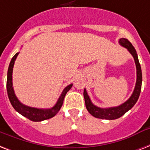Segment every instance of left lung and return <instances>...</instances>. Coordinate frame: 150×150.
I'll list each match as a JSON object with an SVG mask.
<instances>
[{
    "label": "left lung",
    "instance_id": "1",
    "mask_svg": "<svg viewBox=\"0 0 150 150\" xmlns=\"http://www.w3.org/2000/svg\"><path fill=\"white\" fill-rule=\"evenodd\" d=\"M120 45L125 47L128 50V52L132 54L134 59V62L136 65V70H137V79L135 87H134V91L132 93V96L127 99L125 103H124L121 105L116 106V107H110V108H100L96 106L91 103V99L89 98L87 91L84 88L83 90V97H84V101H85V105L87 110L93 117L99 119H105V120H115L117 118H120L125 114V112H127L129 110H131L136 102L139 99V95L141 92L142 88V69L141 66L139 63V59H138V54L137 52L133 47V45L131 44L129 40L125 38H121L119 40Z\"/></svg>",
    "mask_w": 150,
    "mask_h": 150
}]
</instances>
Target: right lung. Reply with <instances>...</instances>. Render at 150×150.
<instances>
[{
	"label": "right lung",
	"mask_w": 150,
	"mask_h": 150,
	"mask_svg": "<svg viewBox=\"0 0 150 150\" xmlns=\"http://www.w3.org/2000/svg\"><path fill=\"white\" fill-rule=\"evenodd\" d=\"M19 52H17L13 58L11 59L10 64H9L8 69V76H7V91H8V96L10 100L11 105L13 108L19 112L21 115H23V117H26L29 120H30L32 121H42L45 120L50 119L58 113V112L60 110V108L62 107L63 100H64L67 91L72 88L73 84L70 83L69 85L64 88V90L62 91L61 96H59V99L57 101L56 104L51 109H38V108L30 107L27 105H24L23 103H21L18 99L16 97L15 91H14L13 86H12V71H13V67L16 58L18 56Z\"/></svg>",
	"instance_id": "1"
}]
</instances>
